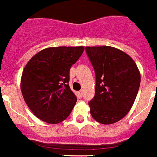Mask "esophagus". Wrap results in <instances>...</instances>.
<instances>
[{"mask_svg":"<svg viewBox=\"0 0 157 157\" xmlns=\"http://www.w3.org/2000/svg\"><path fill=\"white\" fill-rule=\"evenodd\" d=\"M78 96H80V97H82V96H83V91H82V90L78 91Z\"/></svg>","mask_w":157,"mask_h":157,"instance_id":"1","label":"esophagus"}]
</instances>
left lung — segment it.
<instances>
[{"label": "left lung", "mask_w": 157, "mask_h": 157, "mask_svg": "<svg viewBox=\"0 0 157 157\" xmlns=\"http://www.w3.org/2000/svg\"><path fill=\"white\" fill-rule=\"evenodd\" d=\"M86 55L96 74L95 96L89 101L90 115L101 124L120 121L131 110L140 87L135 61L111 46H87Z\"/></svg>", "instance_id": "left-lung-1"}]
</instances>
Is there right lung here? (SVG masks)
Listing matches in <instances>:
<instances>
[{"mask_svg": "<svg viewBox=\"0 0 157 157\" xmlns=\"http://www.w3.org/2000/svg\"><path fill=\"white\" fill-rule=\"evenodd\" d=\"M83 52V46L50 47L26 64L21 81V93L37 118L57 124L69 117L76 102L69 86L70 69Z\"/></svg>", "mask_w": 157, "mask_h": 157, "instance_id": "right-lung-1", "label": "right lung"}]
</instances>
